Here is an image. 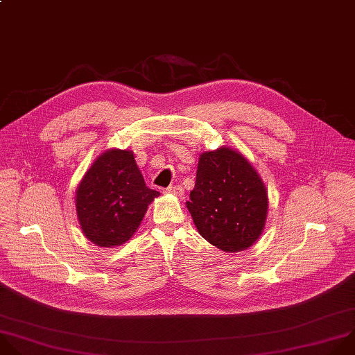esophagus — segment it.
I'll return each mask as SVG.
<instances>
[{
  "instance_id": "obj_1",
  "label": "esophagus",
  "mask_w": 355,
  "mask_h": 355,
  "mask_svg": "<svg viewBox=\"0 0 355 355\" xmlns=\"http://www.w3.org/2000/svg\"><path fill=\"white\" fill-rule=\"evenodd\" d=\"M165 194H173L176 197H182L183 196V189L180 186H172V187H168L164 190Z\"/></svg>"
}]
</instances>
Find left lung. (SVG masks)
I'll return each mask as SVG.
<instances>
[{"instance_id":"left-lung-1","label":"left lung","mask_w":355,"mask_h":355,"mask_svg":"<svg viewBox=\"0 0 355 355\" xmlns=\"http://www.w3.org/2000/svg\"><path fill=\"white\" fill-rule=\"evenodd\" d=\"M186 207L207 242L238 253L260 238L268 196L252 164L239 151L221 147L200 155L196 184Z\"/></svg>"}]
</instances>
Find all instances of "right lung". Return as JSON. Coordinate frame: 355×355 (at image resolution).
Wrapping results in <instances>:
<instances>
[{"mask_svg": "<svg viewBox=\"0 0 355 355\" xmlns=\"http://www.w3.org/2000/svg\"><path fill=\"white\" fill-rule=\"evenodd\" d=\"M159 191L147 187L130 150L110 148L89 166L76 191L78 223L101 248L125 243Z\"/></svg>", "mask_w": 355, "mask_h": 355, "instance_id": "right-lung-1", "label": "right lung"}]
</instances>
